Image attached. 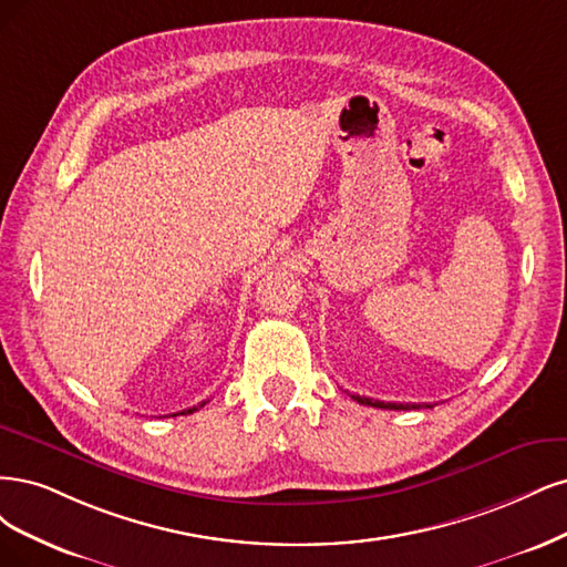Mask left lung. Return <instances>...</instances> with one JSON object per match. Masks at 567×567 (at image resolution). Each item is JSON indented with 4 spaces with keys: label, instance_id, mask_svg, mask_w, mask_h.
<instances>
[{
    "label": "left lung",
    "instance_id": "left-lung-1",
    "mask_svg": "<svg viewBox=\"0 0 567 567\" xmlns=\"http://www.w3.org/2000/svg\"><path fill=\"white\" fill-rule=\"evenodd\" d=\"M353 400H358L360 405H370V408H381V410H419V405H398V403H383V400H372L364 395H351Z\"/></svg>",
    "mask_w": 567,
    "mask_h": 567
}]
</instances>
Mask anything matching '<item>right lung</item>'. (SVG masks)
<instances>
[{
  "label": "right lung",
  "mask_w": 567,
  "mask_h": 567,
  "mask_svg": "<svg viewBox=\"0 0 567 567\" xmlns=\"http://www.w3.org/2000/svg\"><path fill=\"white\" fill-rule=\"evenodd\" d=\"M199 408H205V403H199L197 408H190V410H184V412H186V414H193V412H195V410H199ZM184 412H181V414H184Z\"/></svg>",
  "instance_id": "obj_1"
}]
</instances>
